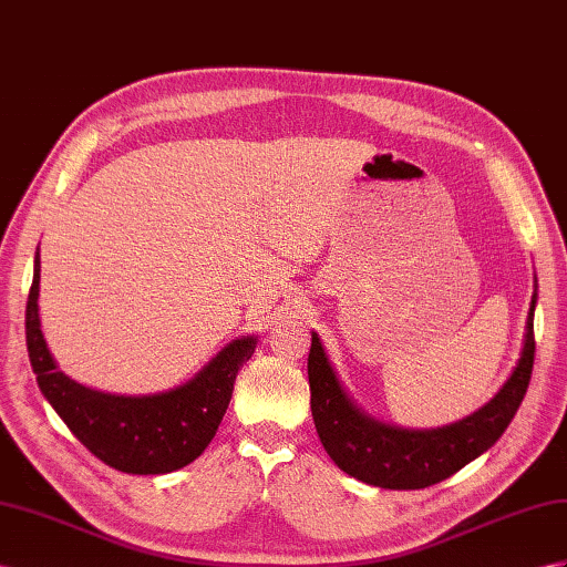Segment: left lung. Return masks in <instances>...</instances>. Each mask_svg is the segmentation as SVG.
<instances>
[{
  "instance_id": "1",
  "label": "left lung",
  "mask_w": 567,
  "mask_h": 567,
  "mask_svg": "<svg viewBox=\"0 0 567 567\" xmlns=\"http://www.w3.org/2000/svg\"><path fill=\"white\" fill-rule=\"evenodd\" d=\"M534 307L527 316V336L522 357L507 383L482 410L433 431H408L373 422L347 398L336 371L313 332L309 352L311 414L328 455L338 467L364 484L381 488H426L460 472L496 443L513 422L534 367Z\"/></svg>"
}]
</instances>
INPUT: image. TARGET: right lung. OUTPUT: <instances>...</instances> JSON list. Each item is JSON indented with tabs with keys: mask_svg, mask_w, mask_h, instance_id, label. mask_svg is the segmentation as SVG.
<instances>
[{
	"mask_svg": "<svg viewBox=\"0 0 567 567\" xmlns=\"http://www.w3.org/2000/svg\"><path fill=\"white\" fill-rule=\"evenodd\" d=\"M40 254L25 303V344L42 395L69 431L110 467L126 474H167L186 467L208 447L220 426L239 369L256 338L229 342L196 379L169 393L124 398L97 393L56 369L38 316Z\"/></svg>",
	"mask_w": 567,
	"mask_h": 567,
	"instance_id": "right-lung-1",
	"label": "right lung"
}]
</instances>
